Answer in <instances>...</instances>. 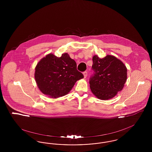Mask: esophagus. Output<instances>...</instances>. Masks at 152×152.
I'll return each mask as SVG.
<instances>
[{
	"mask_svg": "<svg viewBox=\"0 0 152 152\" xmlns=\"http://www.w3.org/2000/svg\"><path fill=\"white\" fill-rule=\"evenodd\" d=\"M83 75H84V78H86L87 75H88V73H87V72H86V71L84 72H83Z\"/></svg>",
	"mask_w": 152,
	"mask_h": 152,
	"instance_id": "34e87169",
	"label": "esophagus"
}]
</instances>
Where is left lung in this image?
<instances>
[{"label": "left lung", "mask_w": 152, "mask_h": 152, "mask_svg": "<svg viewBox=\"0 0 152 152\" xmlns=\"http://www.w3.org/2000/svg\"><path fill=\"white\" fill-rule=\"evenodd\" d=\"M94 75L89 80L90 88L100 100H108L122 91L127 79V68L122 61L115 56L108 55L100 58H92Z\"/></svg>", "instance_id": "obj_1"}]
</instances>
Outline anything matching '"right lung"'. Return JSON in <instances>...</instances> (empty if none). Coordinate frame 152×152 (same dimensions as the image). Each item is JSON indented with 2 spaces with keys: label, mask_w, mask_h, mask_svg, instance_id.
Wrapping results in <instances>:
<instances>
[{
  "label": "right lung",
  "mask_w": 152,
  "mask_h": 152,
  "mask_svg": "<svg viewBox=\"0 0 152 152\" xmlns=\"http://www.w3.org/2000/svg\"><path fill=\"white\" fill-rule=\"evenodd\" d=\"M84 77L76 61L67 53L57 57L50 53L37 64L35 79L39 90L52 98L68 94L75 83Z\"/></svg>",
  "instance_id": "1"
}]
</instances>
